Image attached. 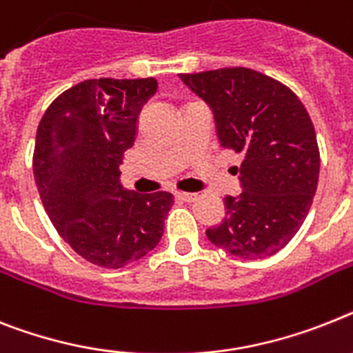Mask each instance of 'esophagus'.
Segmentation results:
<instances>
[{"instance_id":"esophagus-1","label":"esophagus","mask_w":353,"mask_h":353,"mask_svg":"<svg viewBox=\"0 0 353 353\" xmlns=\"http://www.w3.org/2000/svg\"><path fill=\"white\" fill-rule=\"evenodd\" d=\"M176 197L177 199L186 201V203H194V201H197V197H199V195L192 194V192H177Z\"/></svg>"}]
</instances>
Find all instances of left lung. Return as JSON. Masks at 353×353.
Segmentation results:
<instances>
[{"label":"left lung","mask_w":353,"mask_h":353,"mask_svg":"<svg viewBox=\"0 0 353 353\" xmlns=\"http://www.w3.org/2000/svg\"><path fill=\"white\" fill-rule=\"evenodd\" d=\"M215 117L224 149L244 154L242 194L226 195V217L206 230L212 244L239 259H265L303 224L319 177V149L301 100L250 68L181 73Z\"/></svg>","instance_id":"8db88e82"}]
</instances>
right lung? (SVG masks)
I'll return each mask as SVG.
<instances>
[{
	"label": "right lung",
	"mask_w": 353,
	"mask_h": 353,
	"mask_svg": "<svg viewBox=\"0 0 353 353\" xmlns=\"http://www.w3.org/2000/svg\"><path fill=\"white\" fill-rule=\"evenodd\" d=\"M156 79H91L50 103L37 127L34 177L59 235L108 269L143 259L161 241L168 192L136 194L120 183L123 152Z\"/></svg>",
	"instance_id": "right-lung-1"
}]
</instances>
